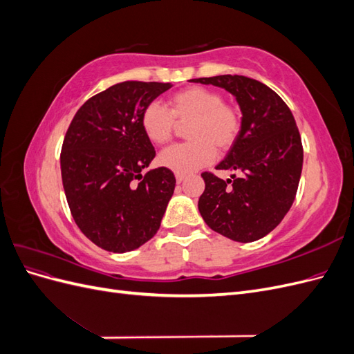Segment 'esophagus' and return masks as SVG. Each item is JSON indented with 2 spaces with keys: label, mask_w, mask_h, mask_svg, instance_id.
<instances>
[{
  "label": "esophagus",
  "mask_w": 354,
  "mask_h": 354,
  "mask_svg": "<svg viewBox=\"0 0 354 354\" xmlns=\"http://www.w3.org/2000/svg\"><path fill=\"white\" fill-rule=\"evenodd\" d=\"M185 180H186V176H185V174H176V181H177L178 185H180V183H183Z\"/></svg>",
  "instance_id": "34e87169"
}]
</instances>
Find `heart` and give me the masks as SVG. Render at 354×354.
<instances>
[{"mask_svg":"<svg viewBox=\"0 0 354 354\" xmlns=\"http://www.w3.org/2000/svg\"><path fill=\"white\" fill-rule=\"evenodd\" d=\"M176 122L187 124L190 142L174 145L160 152V167L176 174H190L209 165L220 152L229 151L241 131L236 108L223 102V95L205 87H189L171 95L169 111L158 102L146 106L142 128L153 145H165L173 138Z\"/></svg>","mask_w":354,"mask_h":354,"instance_id":"1","label":"heart"}]
</instances>
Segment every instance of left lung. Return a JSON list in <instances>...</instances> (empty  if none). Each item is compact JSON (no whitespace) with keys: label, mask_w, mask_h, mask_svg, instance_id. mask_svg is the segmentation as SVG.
Listing matches in <instances>:
<instances>
[{"label":"left lung","mask_w":354,"mask_h":354,"mask_svg":"<svg viewBox=\"0 0 354 354\" xmlns=\"http://www.w3.org/2000/svg\"><path fill=\"white\" fill-rule=\"evenodd\" d=\"M192 82L216 85L236 99L241 131L217 169L238 171L221 180L202 173L198 208L208 226L236 242L264 238L291 208L301 177L303 146L292 112L272 88L242 75Z\"/></svg>","instance_id":"8db88e82"}]
</instances>
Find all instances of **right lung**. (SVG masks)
Returning <instances> with one entry per match:
<instances>
[{
    "label": "right lung",
    "mask_w": 354,
    "mask_h": 354,
    "mask_svg": "<svg viewBox=\"0 0 354 354\" xmlns=\"http://www.w3.org/2000/svg\"><path fill=\"white\" fill-rule=\"evenodd\" d=\"M169 82L125 81L85 102L68 128L60 168L72 217L93 243L128 252L155 236L176 177L159 167L142 115Z\"/></svg>",
    "instance_id": "add662e5"
}]
</instances>
